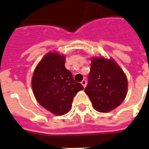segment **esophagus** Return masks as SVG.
Instances as JSON below:
<instances>
[{
    "label": "esophagus",
    "instance_id": "34e87169",
    "mask_svg": "<svg viewBox=\"0 0 149 149\" xmlns=\"http://www.w3.org/2000/svg\"><path fill=\"white\" fill-rule=\"evenodd\" d=\"M81 84L83 85V87H85L87 86V81L86 80H83V81H81Z\"/></svg>",
    "mask_w": 149,
    "mask_h": 149
}]
</instances>
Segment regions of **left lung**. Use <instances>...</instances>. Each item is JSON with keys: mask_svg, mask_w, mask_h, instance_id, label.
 Instances as JSON below:
<instances>
[{"mask_svg": "<svg viewBox=\"0 0 149 149\" xmlns=\"http://www.w3.org/2000/svg\"><path fill=\"white\" fill-rule=\"evenodd\" d=\"M94 109L108 112L120 105L127 91V80L121 68L113 60L92 59L88 84L84 89Z\"/></svg>", "mask_w": 149, "mask_h": 149, "instance_id": "1", "label": "left lung"}]
</instances>
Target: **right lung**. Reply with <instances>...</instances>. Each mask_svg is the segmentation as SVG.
I'll use <instances>...</instances> for the list:
<instances>
[{"instance_id": "obj_1", "label": "right lung", "mask_w": 149, "mask_h": 149, "mask_svg": "<svg viewBox=\"0 0 149 149\" xmlns=\"http://www.w3.org/2000/svg\"><path fill=\"white\" fill-rule=\"evenodd\" d=\"M37 101L56 115L69 111L73 98L83 86L65 67L64 56L49 53L38 65L31 81Z\"/></svg>"}]
</instances>
